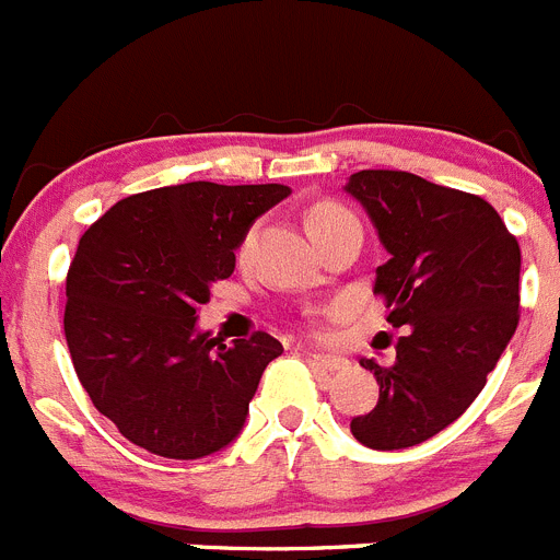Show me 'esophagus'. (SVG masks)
Here are the masks:
<instances>
[{
    "label": "esophagus",
    "mask_w": 560,
    "mask_h": 560,
    "mask_svg": "<svg viewBox=\"0 0 560 560\" xmlns=\"http://www.w3.org/2000/svg\"><path fill=\"white\" fill-rule=\"evenodd\" d=\"M311 361H314L319 370H328V373L345 370L350 364L348 359H341V355H328V353H311Z\"/></svg>",
    "instance_id": "obj_1"
}]
</instances>
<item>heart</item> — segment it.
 Returning a JSON list of instances; mask_svg holds the SVG:
<instances>
[{"label":"heart","mask_w":560,"mask_h":560,"mask_svg":"<svg viewBox=\"0 0 560 560\" xmlns=\"http://www.w3.org/2000/svg\"><path fill=\"white\" fill-rule=\"evenodd\" d=\"M345 215H350V212L341 205H336V201H319V205H314L308 210V232L319 230V226L330 224L336 219H345Z\"/></svg>","instance_id":"1"}]
</instances>
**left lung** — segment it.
I'll use <instances>...</instances> for the list:
<instances>
[{
    "mask_svg": "<svg viewBox=\"0 0 560 560\" xmlns=\"http://www.w3.org/2000/svg\"><path fill=\"white\" fill-rule=\"evenodd\" d=\"M345 190L361 201L389 260L375 269L393 328H409L395 361L361 359L378 404L350 420L378 452L418 446L482 393L518 325L522 252L491 205L407 171H359Z\"/></svg>",
    "mask_w": 560,
    "mask_h": 560,
    "instance_id": "8db88e82",
    "label": "left lung"
}]
</instances>
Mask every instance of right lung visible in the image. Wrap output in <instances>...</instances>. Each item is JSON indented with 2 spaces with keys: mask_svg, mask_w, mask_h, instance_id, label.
I'll use <instances>...</instances> for the list:
<instances>
[{
  "mask_svg": "<svg viewBox=\"0 0 560 560\" xmlns=\"http://www.w3.org/2000/svg\"><path fill=\"white\" fill-rule=\"evenodd\" d=\"M285 185L156 187L83 232L67 275L63 334L83 389L133 446L199 459L241 434L260 375L283 353L257 330L232 348L196 328L210 285Z\"/></svg>",
  "mask_w": 560,
  "mask_h": 560,
  "instance_id": "obj_1",
  "label": "right lung"
}]
</instances>
